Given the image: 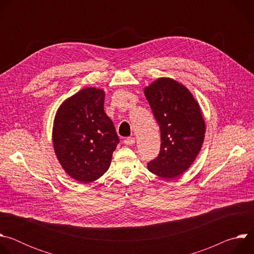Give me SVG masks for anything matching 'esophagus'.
Here are the masks:
<instances>
[{"label": "esophagus", "mask_w": 254, "mask_h": 254, "mask_svg": "<svg viewBox=\"0 0 254 254\" xmlns=\"http://www.w3.org/2000/svg\"><path fill=\"white\" fill-rule=\"evenodd\" d=\"M124 142H125V144H127V146H132V144H134V142H135V139H134V137H126Z\"/></svg>", "instance_id": "esophagus-1"}]
</instances>
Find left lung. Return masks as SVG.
Here are the masks:
<instances>
[{"mask_svg": "<svg viewBox=\"0 0 254 254\" xmlns=\"http://www.w3.org/2000/svg\"><path fill=\"white\" fill-rule=\"evenodd\" d=\"M161 130V152L148 163L155 175L172 180L186 172L200 153L206 131L198 101L182 83L170 77L143 88Z\"/></svg>", "mask_w": 254, "mask_h": 254, "instance_id": "obj_1", "label": "left lung"}]
</instances>
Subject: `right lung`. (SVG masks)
Here are the masks:
<instances>
[{
    "instance_id": "obj_1",
    "label": "right lung",
    "mask_w": 254,
    "mask_h": 254,
    "mask_svg": "<svg viewBox=\"0 0 254 254\" xmlns=\"http://www.w3.org/2000/svg\"><path fill=\"white\" fill-rule=\"evenodd\" d=\"M105 92L85 87L66 98L56 112L52 141L65 173L82 184L100 178L111 166L120 142L112 120L103 110Z\"/></svg>"
}]
</instances>
